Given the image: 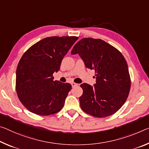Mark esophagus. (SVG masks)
<instances>
[{
    "mask_svg": "<svg viewBox=\"0 0 149 149\" xmlns=\"http://www.w3.org/2000/svg\"><path fill=\"white\" fill-rule=\"evenodd\" d=\"M71 84H72V87H76V86H78V84H75V83H74V82H72V83Z\"/></svg>",
    "mask_w": 149,
    "mask_h": 149,
    "instance_id": "1",
    "label": "esophagus"
}]
</instances>
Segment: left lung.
<instances>
[{
	"mask_svg": "<svg viewBox=\"0 0 149 149\" xmlns=\"http://www.w3.org/2000/svg\"><path fill=\"white\" fill-rule=\"evenodd\" d=\"M72 54H78L87 68L94 70L96 84H82L79 100L84 112L96 117L110 116L121 108L128 97L131 78L122 54L101 39L85 38L77 42Z\"/></svg>",
	"mask_w": 149,
	"mask_h": 149,
	"instance_id": "1",
	"label": "left lung"
}]
</instances>
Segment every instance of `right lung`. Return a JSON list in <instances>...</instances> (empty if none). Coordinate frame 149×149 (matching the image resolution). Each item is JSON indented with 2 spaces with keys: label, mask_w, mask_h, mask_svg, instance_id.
I'll return each instance as SVG.
<instances>
[{
  "label": "right lung",
  "mask_w": 149,
  "mask_h": 149,
  "mask_svg": "<svg viewBox=\"0 0 149 149\" xmlns=\"http://www.w3.org/2000/svg\"><path fill=\"white\" fill-rule=\"evenodd\" d=\"M76 36H52L34 44L23 54L16 73V90L22 105L38 115L55 114L63 108L72 89L68 83L54 81L61 62Z\"/></svg>",
  "instance_id": "add662e5"
}]
</instances>
